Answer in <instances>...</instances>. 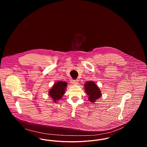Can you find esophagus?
Masks as SVG:
<instances>
[{"label":"esophagus","mask_w":147,"mask_h":147,"mask_svg":"<svg viewBox=\"0 0 147 147\" xmlns=\"http://www.w3.org/2000/svg\"><path fill=\"white\" fill-rule=\"evenodd\" d=\"M71 83L74 85H78L79 84V80H71Z\"/></svg>","instance_id":"esophagus-1"}]
</instances>
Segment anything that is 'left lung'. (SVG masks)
I'll return each mask as SVG.
<instances>
[{
  "instance_id": "8db88e82",
  "label": "left lung",
  "mask_w": 147,
  "mask_h": 147,
  "mask_svg": "<svg viewBox=\"0 0 147 147\" xmlns=\"http://www.w3.org/2000/svg\"><path fill=\"white\" fill-rule=\"evenodd\" d=\"M85 90L88 95L89 100L91 102H95V100L101 97V93L96 84L92 82H87L85 84Z\"/></svg>"
}]
</instances>
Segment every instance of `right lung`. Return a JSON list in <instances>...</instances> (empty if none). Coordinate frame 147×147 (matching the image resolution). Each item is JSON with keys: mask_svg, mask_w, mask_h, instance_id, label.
Wrapping results in <instances>:
<instances>
[{"mask_svg": "<svg viewBox=\"0 0 147 147\" xmlns=\"http://www.w3.org/2000/svg\"><path fill=\"white\" fill-rule=\"evenodd\" d=\"M67 84L65 82H58L54 84L52 89L49 91V95L53 100L56 102L57 100H59L63 96Z\"/></svg>", "mask_w": 147, "mask_h": 147, "instance_id": "right-lung-1", "label": "right lung"}]
</instances>
